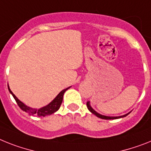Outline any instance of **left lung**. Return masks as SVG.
<instances>
[{"label":"left lung","mask_w":151,"mask_h":151,"mask_svg":"<svg viewBox=\"0 0 151 151\" xmlns=\"http://www.w3.org/2000/svg\"><path fill=\"white\" fill-rule=\"evenodd\" d=\"M87 108H88V110H89L90 111H91L92 114H93L94 115H96V116H97V117H99V118H101V119H104V120H114V119H118V118H122V117H124V116H127V115L130 114V112L127 113V114H126L124 115H122V116H105V115H102L101 114H99V113H97V111H95L94 110H93L92 107H91V104H90V101H88V102H87Z\"/></svg>","instance_id":"left-lung-1"}]
</instances>
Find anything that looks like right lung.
<instances>
[{
	"label": "right lung",
	"mask_w": 151,
	"mask_h": 151,
	"mask_svg": "<svg viewBox=\"0 0 151 151\" xmlns=\"http://www.w3.org/2000/svg\"><path fill=\"white\" fill-rule=\"evenodd\" d=\"M7 87H8L9 92L12 94V96L14 97V98L15 99L16 102H17V105H18L20 108L22 110V111H25V112L28 113L30 115H32V116H47V115H50L52 114H54L56 111H58L60 108V105L62 104V101H63V97H64V94L65 93V91L67 90H68L70 87L66 88V89L63 90L58 93V96H57L55 98H54L53 101L50 102V104H48L47 105L44 106V107H41L40 109H36V108H32V107H30L28 106L25 105L24 104L21 102L20 100L17 98L12 91H11L10 87H9V85L7 84Z\"/></svg>",
	"instance_id": "right-lung-1"
}]
</instances>
